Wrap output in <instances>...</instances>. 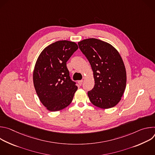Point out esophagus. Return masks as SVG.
<instances>
[{
  "label": "esophagus",
  "instance_id": "obj_1",
  "mask_svg": "<svg viewBox=\"0 0 155 155\" xmlns=\"http://www.w3.org/2000/svg\"><path fill=\"white\" fill-rule=\"evenodd\" d=\"M83 81V80H80V81H78V84H79L80 86H81V85L82 84Z\"/></svg>",
  "mask_w": 155,
  "mask_h": 155
}]
</instances>
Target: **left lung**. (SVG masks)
<instances>
[{
    "label": "left lung",
    "mask_w": 155,
    "mask_h": 155,
    "mask_svg": "<svg viewBox=\"0 0 155 155\" xmlns=\"http://www.w3.org/2000/svg\"><path fill=\"white\" fill-rule=\"evenodd\" d=\"M78 44L93 71L94 86L87 92L91 102L102 109L115 107L126 85V72L120 54L111 44L99 39L87 38Z\"/></svg>",
    "instance_id": "left-lung-1"
}]
</instances>
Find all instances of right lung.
<instances>
[{
	"mask_svg": "<svg viewBox=\"0 0 155 155\" xmlns=\"http://www.w3.org/2000/svg\"><path fill=\"white\" fill-rule=\"evenodd\" d=\"M78 48L68 40L53 43L39 54L33 72V82L41 104L51 112H57L72 102L78 89L71 80L66 62Z\"/></svg>",
	"mask_w": 155,
	"mask_h": 155,
	"instance_id": "1",
	"label": "right lung"
}]
</instances>
